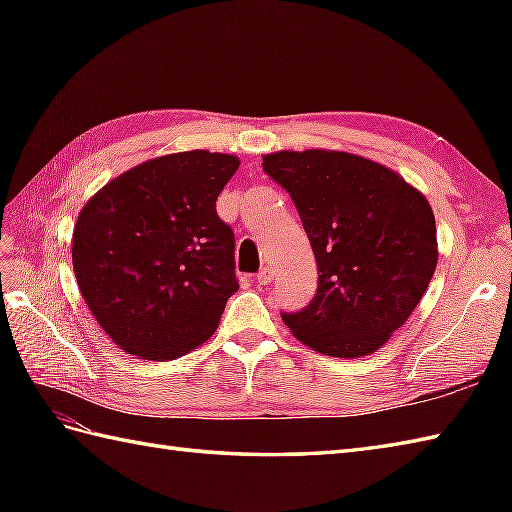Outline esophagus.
<instances>
[{
	"label": "esophagus",
	"mask_w": 512,
	"mask_h": 512,
	"mask_svg": "<svg viewBox=\"0 0 512 512\" xmlns=\"http://www.w3.org/2000/svg\"><path fill=\"white\" fill-rule=\"evenodd\" d=\"M273 279H275V270L270 268V266H266V268L259 270V275H257V284H259V286H268L270 281H273Z\"/></svg>",
	"instance_id": "obj_1"
}]
</instances>
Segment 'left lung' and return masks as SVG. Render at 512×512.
<instances>
[{
	"label": "left lung",
	"instance_id": "left-lung-1",
	"mask_svg": "<svg viewBox=\"0 0 512 512\" xmlns=\"http://www.w3.org/2000/svg\"><path fill=\"white\" fill-rule=\"evenodd\" d=\"M264 169L295 200L319 266L310 306L281 319L319 354H374L411 317L438 266L429 200L350 151L284 149L266 154Z\"/></svg>",
	"mask_w": 512,
	"mask_h": 512
}]
</instances>
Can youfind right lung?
I'll list each match as a JSON object with an SVG mask.
<instances>
[{
    "instance_id": "1",
    "label": "right lung",
    "mask_w": 512,
    "mask_h": 512,
    "mask_svg": "<svg viewBox=\"0 0 512 512\" xmlns=\"http://www.w3.org/2000/svg\"><path fill=\"white\" fill-rule=\"evenodd\" d=\"M239 167L206 149L151 158L83 204L72 266L96 323L136 358L173 361L209 341L235 281V237L215 200Z\"/></svg>"
}]
</instances>
